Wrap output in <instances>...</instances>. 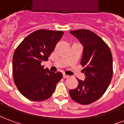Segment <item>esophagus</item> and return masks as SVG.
Masks as SVG:
<instances>
[{"label": "esophagus", "instance_id": "34e87169", "mask_svg": "<svg viewBox=\"0 0 124 124\" xmlns=\"http://www.w3.org/2000/svg\"><path fill=\"white\" fill-rule=\"evenodd\" d=\"M69 78V76L68 75H66V74H63V78Z\"/></svg>", "mask_w": 124, "mask_h": 124}]
</instances>
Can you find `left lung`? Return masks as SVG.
Wrapping results in <instances>:
<instances>
[{
    "label": "left lung",
    "mask_w": 124,
    "mask_h": 124,
    "mask_svg": "<svg viewBox=\"0 0 124 124\" xmlns=\"http://www.w3.org/2000/svg\"><path fill=\"white\" fill-rule=\"evenodd\" d=\"M84 46L81 65L86 78L78 80L77 88L69 90L71 98L79 104H92L101 97L111 82L113 61L110 49L99 36L89 30L70 32Z\"/></svg>",
    "instance_id": "1"
}]
</instances>
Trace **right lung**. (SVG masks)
<instances>
[{
    "mask_svg": "<svg viewBox=\"0 0 124 124\" xmlns=\"http://www.w3.org/2000/svg\"><path fill=\"white\" fill-rule=\"evenodd\" d=\"M63 34V31L38 30L26 36L15 51L14 81L19 92L28 100L40 101L48 99L62 79V73L44 69L41 62L48 60Z\"/></svg>",
    "mask_w": 124,
    "mask_h": 124,
    "instance_id": "right-lung-1",
    "label": "right lung"
}]
</instances>
